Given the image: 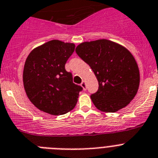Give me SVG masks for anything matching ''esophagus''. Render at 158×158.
Returning a JSON list of instances; mask_svg holds the SVG:
<instances>
[{"mask_svg":"<svg viewBox=\"0 0 158 158\" xmlns=\"http://www.w3.org/2000/svg\"><path fill=\"white\" fill-rule=\"evenodd\" d=\"M81 87H83V90H87V87H86V83H85V81H83V82L81 83Z\"/></svg>","mask_w":158,"mask_h":158,"instance_id":"esophagus-1","label":"esophagus"}]
</instances>
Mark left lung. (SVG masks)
<instances>
[{
    "mask_svg": "<svg viewBox=\"0 0 158 158\" xmlns=\"http://www.w3.org/2000/svg\"><path fill=\"white\" fill-rule=\"evenodd\" d=\"M75 52L98 79V90L90 95L96 108L114 113L127 106L136 95L140 83L139 69L132 54L107 40L84 42Z\"/></svg>",
    "mask_w": 158,
    "mask_h": 158,
    "instance_id": "8db88e82",
    "label": "left lung"
}]
</instances>
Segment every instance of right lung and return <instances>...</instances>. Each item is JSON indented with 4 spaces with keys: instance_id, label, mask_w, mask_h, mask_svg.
<instances>
[{
    "instance_id": "right-lung-1",
    "label": "right lung",
    "mask_w": 158,
    "mask_h": 158,
    "mask_svg": "<svg viewBox=\"0 0 158 158\" xmlns=\"http://www.w3.org/2000/svg\"><path fill=\"white\" fill-rule=\"evenodd\" d=\"M75 44L48 41L31 51L23 72L25 92L35 107L53 115L73 109L83 87L73 83L65 64L75 51Z\"/></svg>"
}]
</instances>
